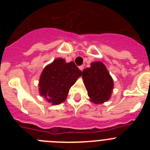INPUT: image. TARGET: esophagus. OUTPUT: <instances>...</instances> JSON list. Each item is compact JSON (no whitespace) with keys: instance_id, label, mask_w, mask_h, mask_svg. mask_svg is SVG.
<instances>
[{"instance_id":"obj_1","label":"esophagus","mask_w":150,"mask_h":150,"mask_svg":"<svg viewBox=\"0 0 150 150\" xmlns=\"http://www.w3.org/2000/svg\"><path fill=\"white\" fill-rule=\"evenodd\" d=\"M79 70H80V71H83V69H84V66H83V65L79 66Z\"/></svg>"}]
</instances>
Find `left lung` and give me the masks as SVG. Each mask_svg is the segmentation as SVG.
Instances as JSON below:
<instances>
[{
    "mask_svg": "<svg viewBox=\"0 0 150 150\" xmlns=\"http://www.w3.org/2000/svg\"><path fill=\"white\" fill-rule=\"evenodd\" d=\"M82 76L91 101L98 104L109 100L114 84L104 64L92 62L91 67L83 70Z\"/></svg>",
    "mask_w": 150,
    "mask_h": 150,
    "instance_id": "left-lung-1",
    "label": "left lung"
}]
</instances>
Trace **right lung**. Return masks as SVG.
<instances>
[{
  "label": "right lung",
  "instance_id": "1",
  "mask_svg": "<svg viewBox=\"0 0 150 150\" xmlns=\"http://www.w3.org/2000/svg\"><path fill=\"white\" fill-rule=\"evenodd\" d=\"M81 75L82 71L74 62L67 63L61 58L55 59L41 74L40 94L52 105L60 104L65 100L69 89Z\"/></svg>",
  "mask_w": 150,
  "mask_h": 150
}]
</instances>
